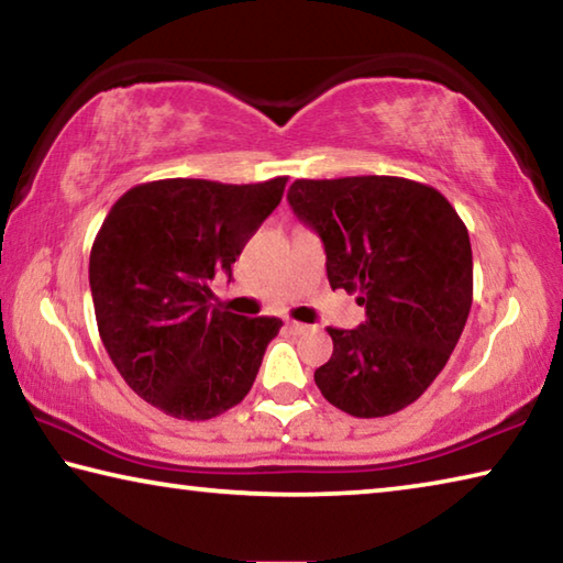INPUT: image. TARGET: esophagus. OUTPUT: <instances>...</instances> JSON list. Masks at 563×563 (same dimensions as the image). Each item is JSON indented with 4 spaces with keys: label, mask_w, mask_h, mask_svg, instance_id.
Segmentation results:
<instances>
[{
    "label": "esophagus",
    "mask_w": 563,
    "mask_h": 563,
    "mask_svg": "<svg viewBox=\"0 0 563 563\" xmlns=\"http://www.w3.org/2000/svg\"><path fill=\"white\" fill-rule=\"evenodd\" d=\"M288 330L292 332V335H302V332H308V330H310V325H305V322H295V320H290V322H288Z\"/></svg>",
    "instance_id": "34e87169"
}]
</instances>
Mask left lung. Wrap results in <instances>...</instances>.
<instances>
[{
	"instance_id": "8db88e82",
	"label": "left lung",
	"mask_w": 563,
	"mask_h": 563,
	"mask_svg": "<svg viewBox=\"0 0 563 563\" xmlns=\"http://www.w3.org/2000/svg\"><path fill=\"white\" fill-rule=\"evenodd\" d=\"M288 203L325 245L330 288L360 292L367 316L328 328L316 385L352 417L399 412L442 373L470 318L466 225L440 190L397 176L300 178Z\"/></svg>"
}]
</instances>
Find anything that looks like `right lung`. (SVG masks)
Returning <instances> with one entry per match:
<instances>
[{
  "instance_id": "add662e5",
  "label": "right lung",
  "mask_w": 563,
  "mask_h": 563,
  "mask_svg": "<svg viewBox=\"0 0 563 563\" xmlns=\"http://www.w3.org/2000/svg\"><path fill=\"white\" fill-rule=\"evenodd\" d=\"M285 180H151L126 190L103 221L89 258L99 335L126 385L161 412L198 422L251 393L283 320L213 308L211 280L231 278Z\"/></svg>"
}]
</instances>
